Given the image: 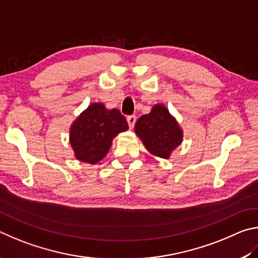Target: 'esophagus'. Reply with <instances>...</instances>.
Wrapping results in <instances>:
<instances>
[{
    "instance_id": "1",
    "label": "esophagus",
    "mask_w": 258,
    "mask_h": 258,
    "mask_svg": "<svg viewBox=\"0 0 258 258\" xmlns=\"http://www.w3.org/2000/svg\"><path fill=\"white\" fill-rule=\"evenodd\" d=\"M126 121H128L129 128L133 129L135 123H136V115H129V116H126Z\"/></svg>"
}]
</instances>
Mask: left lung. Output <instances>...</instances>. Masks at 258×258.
Wrapping results in <instances>:
<instances>
[{"label":"left lung","instance_id":"1","mask_svg":"<svg viewBox=\"0 0 258 258\" xmlns=\"http://www.w3.org/2000/svg\"><path fill=\"white\" fill-rule=\"evenodd\" d=\"M135 133L150 154L168 160L181 145L183 130L164 104L157 103L135 124Z\"/></svg>","mask_w":258,"mask_h":258}]
</instances>
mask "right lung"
Wrapping results in <instances>:
<instances>
[{"label": "right lung", "mask_w": 258, "mask_h": 258, "mask_svg": "<svg viewBox=\"0 0 258 258\" xmlns=\"http://www.w3.org/2000/svg\"><path fill=\"white\" fill-rule=\"evenodd\" d=\"M128 128L117 108H106L101 102L89 104L70 125L69 143L75 157L84 163L97 164L106 156L113 139Z\"/></svg>", "instance_id": "1"}]
</instances>
